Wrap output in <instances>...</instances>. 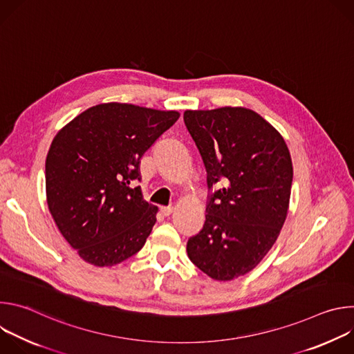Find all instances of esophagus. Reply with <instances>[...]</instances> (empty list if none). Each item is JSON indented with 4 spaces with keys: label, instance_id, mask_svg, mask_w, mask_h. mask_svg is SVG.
<instances>
[{
    "label": "esophagus",
    "instance_id": "obj_1",
    "mask_svg": "<svg viewBox=\"0 0 354 354\" xmlns=\"http://www.w3.org/2000/svg\"><path fill=\"white\" fill-rule=\"evenodd\" d=\"M161 214L164 216V217H168V216H171L172 214V212H174V207H161Z\"/></svg>",
    "mask_w": 354,
    "mask_h": 354
}]
</instances>
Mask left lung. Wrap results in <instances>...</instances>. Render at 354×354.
I'll list each match as a JSON object with an SVG mask.
<instances>
[{"label":"left lung","mask_w":354,"mask_h":354,"mask_svg":"<svg viewBox=\"0 0 354 354\" xmlns=\"http://www.w3.org/2000/svg\"><path fill=\"white\" fill-rule=\"evenodd\" d=\"M185 126L212 189L206 223L187 241L189 259L209 277L230 281L255 269L286 221L292 162L283 136L242 106L185 111Z\"/></svg>","instance_id":"obj_1"}]
</instances>
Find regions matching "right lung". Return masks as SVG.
I'll return each mask as SVG.
<instances>
[{"label": "right lung", "mask_w": 354, "mask_h": 354, "mask_svg": "<svg viewBox=\"0 0 354 354\" xmlns=\"http://www.w3.org/2000/svg\"><path fill=\"white\" fill-rule=\"evenodd\" d=\"M179 116L176 111L100 104L53 138L46 157L48 212L86 263L115 266L144 246L158 209L130 185L140 179L142 154Z\"/></svg>", "instance_id": "add662e5"}]
</instances>
